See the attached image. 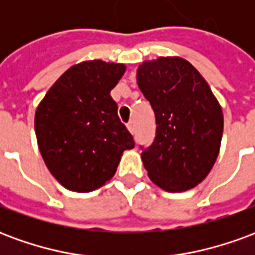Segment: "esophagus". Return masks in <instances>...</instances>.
Masks as SVG:
<instances>
[{
  "mask_svg": "<svg viewBox=\"0 0 255 255\" xmlns=\"http://www.w3.org/2000/svg\"><path fill=\"white\" fill-rule=\"evenodd\" d=\"M127 128H128V131H129V132H133V131H135V124H133V122L128 123Z\"/></svg>",
  "mask_w": 255,
  "mask_h": 255,
  "instance_id": "1",
  "label": "esophagus"
}]
</instances>
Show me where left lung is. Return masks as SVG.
<instances>
[{
    "instance_id": "1",
    "label": "left lung",
    "mask_w": 255,
    "mask_h": 255,
    "mask_svg": "<svg viewBox=\"0 0 255 255\" xmlns=\"http://www.w3.org/2000/svg\"><path fill=\"white\" fill-rule=\"evenodd\" d=\"M136 83L155 115L154 142L142 161L150 180L168 192L194 188L217 160L224 128L219 101L187 60L143 61Z\"/></svg>"
}]
</instances>
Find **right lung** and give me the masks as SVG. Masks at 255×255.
I'll return each instance as SVG.
<instances>
[{"instance_id": "right-lung-1", "label": "right lung", "mask_w": 255, "mask_h": 255, "mask_svg": "<svg viewBox=\"0 0 255 255\" xmlns=\"http://www.w3.org/2000/svg\"><path fill=\"white\" fill-rule=\"evenodd\" d=\"M124 72V64L102 60L75 64L36 108L34 124L42 158L71 191L102 187L116 173L123 151L135 146L111 97Z\"/></svg>"}]
</instances>
